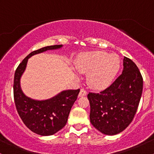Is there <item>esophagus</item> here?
Segmentation results:
<instances>
[{
    "label": "esophagus",
    "instance_id": "34e87169",
    "mask_svg": "<svg viewBox=\"0 0 154 154\" xmlns=\"http://www.w3.org/2000/svg\"><path fill=\"white\" fill-rule=\"evenodd\" d=\"M87 95V91H85V89H82L80 90V91H79V97H83V96H85V95Z\"/></svg>",
    "mask_w": 154,
    "mask_h": 154
}]
</instances>
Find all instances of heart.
<instances>
[{"mask_svg":"<svg viewBox=\"0 0 154 154\" xmlns=\"http://www.w3.org/2000/svg\"><path fill=\"white\" fill-rule=\"evenodd\" d=\"M77 71L88 75V83L95 90L107 88L120 67V59L115 54L103 51H91L80 54L75 61Z\"/></svg>","mask_w":154,"mask_h":154,"instance_id":"heart-1","label":"heart"}]
</instances>
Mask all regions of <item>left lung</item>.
Masks as SVG:
<instances>
[{
  "label": "left lung",
  "mask_w": 154,
  "mask_h": 154,
  "mask_svg": "<svg viewBox=\"0 0 154 154\" xmlns=\"http://www.w3.org/2000/svg\"><path fill=\"white\" fill-rule=\"evenodd\" d=\"M123 71L106 89L89 93L90 119L103 134L114 135L122 132L132 122L143 92V77L131 59H123Z\"/></svg>",
  "instance_id": "8db88e82"
}]
</instances>
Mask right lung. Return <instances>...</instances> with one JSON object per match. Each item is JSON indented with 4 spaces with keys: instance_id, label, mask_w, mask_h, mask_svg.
<instances>
[{
    "instance_id": "obj_1",
    "label": "right lung",
    "mask_w": 154,
    "mask_h": 154,
    "mask_svg": "<svg viewBox=\"0 0 154 154\" xmlns=\"http://www.w3.org/2000/svg\"><path fill=\"white\" fill-rule=\"evenodd\" d=\"M61 47L62 45H50L32 51L19 63L14 74V98L17 112L24 125L38 135H52L66 125L79 89L62 91L48 100H33L23 93L20 87L21 76L25 70L28 59L32 56Z\"/></svg>"
}]
</instances>
